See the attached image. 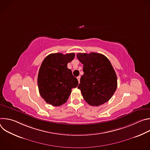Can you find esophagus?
I'll return each instance as SVG.
<instances>
[{
	"label": "esophagus",
	"mask_w": 150,
	"mask_h": 150,
	"mask_svg": "<svg viewBox=\"0 0 150 150\" xmlns=\"http://www.w3.org/2000/svg\"><path fill=\"white\" fill-rule=\"evenodd\" d=\"M80 78H81V77H80L79 76L77 77V79H78V82H79V83L80 82Z\"/></svg>",
	"instance_id": "34e87169"
}]
</instances>
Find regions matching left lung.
<instances>
[{
  "mask_svg": "<svg viewBox=\"0 0 150 150\" xmlns=\"http://www.w3.org/2000/svg\"><path fill=\"white\" fill-rule=\"evenodd\" d=\"M77 58L83 64V74L78 88L83 99L93 106L108 101L117 88V76L109 60L97 53H77Z\"/></svg>",
  "mask_w": 150,
  "mask_h": 150,
  "instance_id": "left-lung-1",
  "label": "left lung"
}]
</instances>
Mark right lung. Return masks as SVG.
<instances>
[{
    "instance_id": "right-lung-1",
    "label": "right lung",
    "mask_w": 150,
    "mask_h": 150,
    "mask_svg": "<svg viewBox=\"0 0 150 150\" xmlns=\"http://www.w3.org/2000/svg\"><path fill=\"white\" fill-rule=\"evenodd\" d=\"M75 53H52L42 61L38 75V86L41 97L47 103L59 106L65 103L78 81L68 68Z\"/></svg>"
}]
</instances>
